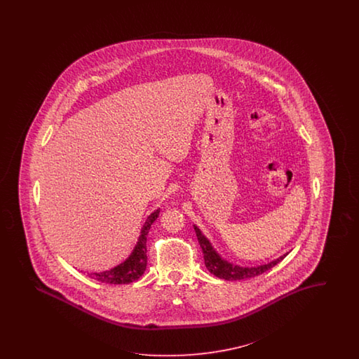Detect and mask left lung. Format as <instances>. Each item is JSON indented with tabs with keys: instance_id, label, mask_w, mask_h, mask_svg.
Segmentation results:
<instances>
[{
	"instance_id": "8db88e82",
	"label": "left lung",
	"mask_w": 359,
	"mask_h": 359,
	"mask_svg": "<svg viewBox=\"0 0 359 359\" xmlns=\"http://www.w3.org/2000/svg\"><path fill=\"white\" fill-rule=\"evenodd\" d=\"M194 228H195L196 236H197V239H198L200 248H201L203 254H204V262H205L208 270H209L210 273H213L215 276L219 278V279L241 280V279H248V278L258 276V275H261L263 272L272 269L273 266H276L287 255V254H284L280 258H278L275 261L270 262L267 264L257 266V267H241V266L233 264L230 262L222 259L218 255L217 251L213 249V246L210 245V242L208 241L207 237L201 233V230L197 228L196 225H194Z\"/></svg>"
}]
</instances>
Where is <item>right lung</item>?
<instances>
[{"instance_id": "add662e5", "label": "right lung", "mask_w": 359, "mask_h": 359, "mask_svg": "<svg viewBox=\"0 0 359 359\" xmlns=\"http://www.w3.org/2000/svg\"><path fill=\"white\" fill-rule=\"evenodd\" d=\"M159 212L161 210L156 209L147 217L142 228L138 242L131 252L130 257L126 261L122 262L121 264L109 271L89 273V278H93L98 282L109 283V284H128V283L138 280L143 275V272L146 271V266H147V248H146L147 234L154 221L159 216Z\"/></svg>"}]
</instances>
